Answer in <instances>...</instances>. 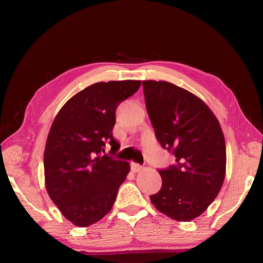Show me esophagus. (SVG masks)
I'll return each mask as SVG.
<instances>
[{"instance_id": "esophagus-1", "label": "esophagus", "mask_w": 263, "mask_h": 263, "mask_svg": "<svg viewBox=\"0 0 263 263\" xmlns=\"http://www.w3.org/2000/svg\"><path fill=\"white\" fill-rule=\"evenodd\" d=\"M131 171L133 173H139L140 171H142V167L140 166V164H138L136 162H132L131 163Z\"/></svg>"}]
</instances>
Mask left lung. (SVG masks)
<instances>
[{"instance_id":"obj_1","label":"left lung","mask_w":263,"mask_h":263,"mask_svg":"<svg viewBox=\"0 0 263 263\" xmlns=\"http://www.w3.org/2000/svg\"><path fill=\"white\" fill-rule=\"evenodd\" d=\"M142 88L155 137L177 162L158 171L162 186L151 202L172 219L190 221L206 210L224 183V133L215 114L193 92L154 80L142 81Z\"/></svg>"}]
</instances>
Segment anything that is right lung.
<instances>
[{
  "instance_id": "add662e5",
  "label": "right lung",
  "mask_w": 263,
  "mask_h": 263,
  "mask_svg": "<svg viewBox=\"0 0 263 263\" xmlns=\"http://www.w3.org/2000/svg\"><path fill=\"white\" fill-rule=\"evenodd\" d=\"M138 80L97 82L69 99L57 114L44 152L47 194L66 219L88 228L108 215L130 163L103 154L114 139L116 109L139 89Z\"/></svg>"
}]
</instances>
